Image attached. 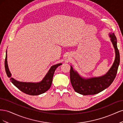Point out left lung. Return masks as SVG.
Returning <instances> with one entry per match:
<instances>
[{"label": "left lung", "mask_w": 123, "mask_h": 123, "mask_svg": "<svg viewBox=\"0 0 123 123\" xmlns=\"http://www.w3.org/2000/svg\"><path fill=\"white\" fill-rule=\"evenodd\" d=\"M109 36L114 47L115 57L112 66L105 74L98 77L85 78L81 76L72 66H70L71 83L74 90L78 93L84 95L98 94L107 88L113 81L120 65V53L117 47L116 36L111 32Z\"/></svg>", "instance_id": "obj_1"}]
</instances>
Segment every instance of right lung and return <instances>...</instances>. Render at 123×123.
<instances>
[{
    "mask_svg": "<svg viewBox=\"0 0 123 123\" xmlns=\"http://www.w3.org/2000/svg\"><path fill=\"white\" fill-rule=\"evenodd\" d=\"M62 65V63L54 65L51 67L50 69L48 71L46 75L43 79L39 82H23L19 81L11 77V74L7 62V51H6V59L5 62V66L6 72L8 77L10 78V80L13 85L19 90L25 94L31 95H38L48 91L51 86L52 83L53 77L55 71L58 66Z\"/></svg>",
    "mask_w": 123,
    "mask_h": 123,
    "instance_id": "1",
    "label": "right lung"
}]
</instances>
